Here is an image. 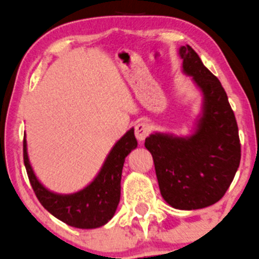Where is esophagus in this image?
I'll return each mask as SVG.
<instances>
[{"label":"esophagus","instance_id":"obj_1","mask_svg":"<svg viewBox=\"0 0 259 259\" xmlns=\"http://www.w3.org/2000/svg\"><path fill=\"white\" fill-rule=\"evenodd\" d=\"M150 134V129L145 122H139L135 125V137L139 141H144Z\"/></svg>","mask_w":259,"mask_h":259}]
</instances>
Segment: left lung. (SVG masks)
Instances as JSON below:
<instances>
[{
    "instance_id": "1",
    "label": "left lung",
    "mask_w": 259,
    "mask_h": 259,
    "mask_svg": "<svg viewBox=\"0 0 259 259\" xmlns=\"http://www.w3.org/2000/svg\"><path fill=\"white\" fill-rule=\"evenodd\" d=\"M182 67L202 91L203 115L190 138L152 134L145 140L151 152L160 192L179 209L207 207L230 187L241 161L235 113L221 81L190 46L180 48Z\"/></svg>"
}]
</instances>
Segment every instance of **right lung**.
<instances>
[{
  "instance_id": "obj_1",
  "label": "right lung",
  "mask_w": 259,
  "mask_h": 259,
  "mask_svg": "<svg viewBox=\"0 0 259 259\" xmlns=\"http://www.w3.org/2000/svg\"><path fill=\"white\" fill-rule=\"evenodd\" d=\"M137 146L134 129H130L111 149L94 181L73 195L53 194L39 184L29 165L26 139H23V161L32 189L43 207L72 227L97 228L105 225L115 213L120 200L121 171L125 157Z\"/></svg>"
}]
</instances>
